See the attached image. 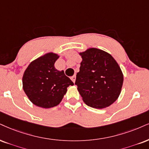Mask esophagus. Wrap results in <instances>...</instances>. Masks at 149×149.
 Instances as JSON below:
<instances>
[{"mask_svg": "<svg viewBox=\"0 0 149 149\" xmlns=\"http://www.w3.org/2000/svg\"><path fill=\"white\" fill-rule=\"evenodd\" d=\"M71 80L72 81H73V83H75V80H76V76H75V75H74V76H72V77H71Z\"/></svg>", "mask_w": 149, "mask_h": 149, "instance_id": "34e87169", "label": "esophagus"}]
</instances>
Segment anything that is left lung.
<instances>
[{
	"label": "left lung",
	"mask_w": 149,
	"mask_h": 149,
	"mask_svg": "<svg viewBox=\"0 0 149 149\" xmlns=\"http://www.w3.org/2000/svg\"><path fill=\"white\" fill-rule=\"evenodd\" d=\"M82 58L75 85L84 102L102 109L116 101L122 91L124 75L109 53L91 47L79 53Z\"/></svg>",
	"instance_id": "1"
}]
</instances>
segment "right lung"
I'll list each match as a JSON object with an SVG mask.
<instances>
[{
    "instance_id": "add662e5",
    "label": "right lung",
    "mask_w": 149,
    "mask_h": 149,
    "mask_svg": "<svg viewBox=\"0 0 149 149\" xmlns=\"http://www.w3.org/2000/svg\"><path fill=\"white\" fill-rule=\"evenodd\" d=\"M59 55L48 52L32 61L24 72L23 88L30 102L43 108L56 106L61 102L69 86L74 84L64 71L55 68Z\"/></svg>"
}]
</instances>
